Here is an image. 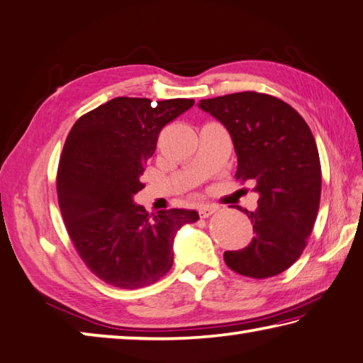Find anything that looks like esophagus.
Here are the masks:
<instances>
[{"instance_id":"obj_1","label":"esophagus","mask_w":363,"mask_h":363,"mask_svg":"<svg viewBox=\"0 0 363 363\" xmlns=\"http://www.w3.org/2000/svg\"><path fill=\"white\" fill-rule=\"evenodd\" d=\"M216 211H217L216 206H209V204H204V206L199 208V214H200V217H203V219H204V217H209L211 214L216 213Z\"/></svg>"}]
</instances>
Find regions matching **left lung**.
Segmentation results:
<instances>
[{
	"instance_id": "obj_1",
	"label": "left lung",
	"mask_w": 363,
	"mask_h": 363,
	"mask_svg": "<svg viewBox=\"0 0 363 363\" xmlns=\"http://www.w3.org/2000/svg\"><path fill=\"white\" fill-rule=\"evenodd\" d=\"M199 106L223 123L238 155L235 177L252 181L259 192L254 236L245 249L225 250L235 273L265 279L300 259L314 228L320 203V160L314 136L296 111L279 98L240 91Z\"/></svg>"
}]
</instances>
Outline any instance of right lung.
<instances>
[{"instance_id": "obj_1", "label": "right lung", "mask_w": 363, "mask_h": 363, "mask_svg": "<svg viewBox=\"0 0 363 363\" xmlns=\"http://www.w3.org/2000/svg\"><path fill=\"white\" fill-rule=\"evenodd\" d=\"M194 103L118 96L72 125L58 162V204L79 257L106 284H154L173 265L177 230L199 220L196 211L149 214L133 203L160 130Z\"/></svg>"}]
</instances>
